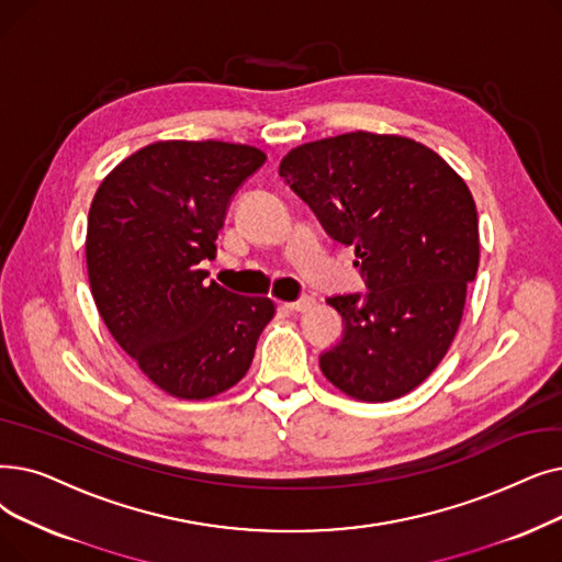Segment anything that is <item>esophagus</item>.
Masks as SVG:
<instances>
[{"label": "esophagus", "instance_id": "obj_1", "mask_svg": "<svg viewBox=\"0 0 562 562\" xmlns=\"http://www.w3.org/2000/svg\"><path fill=\"white\" fill-rule=\"evenodd\" d=\"M312 299H301V301H289V303H282L286 310H291V312H305V310H310L312 307Z\"/></svg>", "mask_w": 562, "mask_h": 562}]
</instances>
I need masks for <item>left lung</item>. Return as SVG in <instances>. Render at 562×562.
Returning a JSON list of instances; mask_svg holds the SVG:
<instances>
[{"label": "left lung", "instance_id": "8db88e82", "mask_svg": "<svg viewBox=\"0 0 562 562\" xmlns=\"http://www.w3.org/2000/svg\"><path fill=\"white\" fill-rule=\"evenodd\" d=\"M280 175L337 243L353 246L370 289L326 301L345 337L322 356L324 376L360 402L411 393L448 353L477 273L469 186L429 146L368 131L301 144Z\"/></svg>", "mask_w": 562, "mask_h": 562}]
</instances>
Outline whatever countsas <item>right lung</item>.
Instances as JSON below:
<instances>
[{
  "instance_id": "1",
  "label": "right lung",
  "mask_w": 562,
  "mask_h": 562,
  "mask_svg": "<svg viewBox=\"0 0 562 562\" xmlns=\"http://www.w3.org/2000/svg\"><path fill=\"white\" fill-rule=\"evenodd\" d=\"M250 144L162 139L121 160L93 194L87 273L101 319L167 395L211 400L234 387L276 316L266 296L206 282L204 259L238 186L263 165Z\"/></svg>"
}]
</instances>
